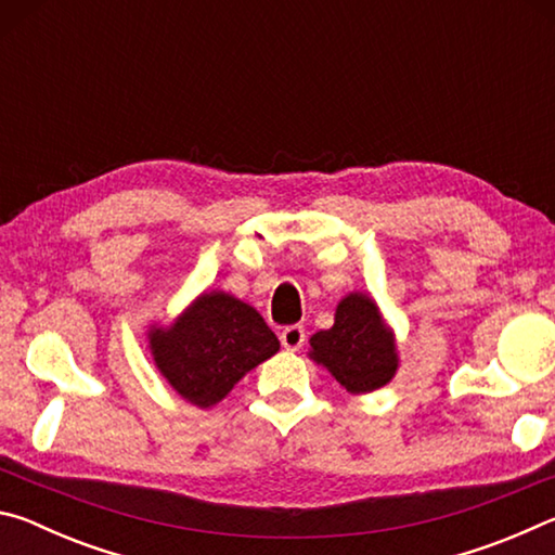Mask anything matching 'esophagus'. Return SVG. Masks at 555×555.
I'll list each match as a JSON object with an SVG mask.
<instances>
[{"label": "esophagus", "instance_id": "esophagus-1", "mask_svg": "<svg viewBox=\"0 0 555 555\" xmlns=\"http://www.w3.org/2000/svg\"><path fill=\"white\" fill-rule=\"evenodd\" d=\"M279 337H281V345H284V350L296 352L306 343V331L300 325H286Z\"/></svg>", "mask_w": 555, "mask_h": 555}]
</instances>
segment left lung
I'll list each match as a JSON object with an SVG mask.
<instances>
[{"mask_svg": "<svg viewBox=\"0 0 555 555\" xmlns=\"http://www.w3.org/2000/svg\"><path fill=\"white\" fill-rule=\"evenodd\" d=\"M313 360L331 370L347 391L364 393L387 384L397 372L393 337L367 296L352 294L340 300L335 325L311 337Z\"/></svg>", "mask_w": 555, "mask_h": 555, "instance_id": "1", "label": "left lung"}]
</instances>
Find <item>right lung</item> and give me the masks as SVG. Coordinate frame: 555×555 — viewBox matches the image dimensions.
Returning a JSON list of instances; mask_svg holds the SVG:
<instances>
[{
    "label": "right lung",
    "mask_w": 555,
    "mask_h": 555,
    "mask_svg": "<svg viewBox=\"0 0 555 555\" xmlns=\"http://www.w3.org/2000/svg\"><path fill=\"white\" fill-rule=\"evenodd\" d=\"M156 367L195 406L224 399L244 374L279 350L255 308L228 294H205L168 331L152 333Z\"/></svg>",
    "instance_id": "right-lung-1"
}]
</instances>
